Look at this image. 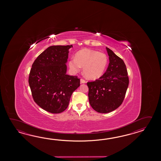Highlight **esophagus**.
<instances>
[{
  "label": "esophagus",
  "instance_id": "34e87169",
  "mask_svg": "<svg viewBox=\"0 0 161 161\" xmlns=\"http://www.w3.org/2000/svg\"><path fill=\"white\" fill-rule=\"evenodd\" d=\"M86 81L84 79H80V83H86Z\"/></svg>",
  "mask_w": 161,
  "mask_h": 161
}]
</instances>
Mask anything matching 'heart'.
I'll use <instances>...</instances> for the list:
<instances>
[{"mask_svg": "<svg viewBox=\"0 0 161 161\" xmlns=\"http://www.w3.org/2000/svg\"><path fill=\"white\" fill-rule=\"evenodd\" d=\"M108 63V58L103 52L84 49L79 51L69 61V68L73 72L80 71L83 67V72L86 77L95 79L103 75Z\"/></svg>", "mask_w": 161, "mask_h": 161, "instance_id": "b5f03b06", "label": "heart"}]
</instances>
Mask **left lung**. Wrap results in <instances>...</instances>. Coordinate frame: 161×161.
Returning <instances> with one entry per match:
<instances>
[{
	"instance_id": "obj_1",
	"label": "left lung",
	"mask_w": 161,
	"mask_h": 161,
	"mask_svg": "<svg viewBox=\"0 0 161 161\" xmlns=\"http://www.w3.org/2000/svg\"><path fill=\"white\" fill-rule=\"evenodd\" d=\"M109 64L106 72L98 79L88 82L89 103L101 113H109L122 104L129 85L126 65L123 59L106 48Z\"/></svg>"
}]
</instances>
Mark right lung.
<instances>
[{
    "label": "right lung",
    "instance_id": "add662e5",
    "mask_svg": "<svg viewBox=\"0 0 161 161\" xmlns=\"http://www.w3.org/2000/svg\"><path fill=\"white\" fill-rule=\"evenodd\" d=\"M70 45L48 47L34 60L29 84L34 102L51 113H62L69 106L72 92L80 86V79L66 74V62Z\"/></svg>",
    "mask_w": 161,
    "mask_h": 161
}]
</instances>
